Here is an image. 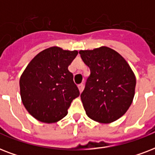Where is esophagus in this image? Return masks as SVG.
<instances>
[{"label":"esophagus","instance_id":"obj_1","mask_svg":"<svg viewBox=\"0 0 155 155\" xmlns=\"http://www.w3.org/2000/svg\"><path fill=\"white\" fill-rule=\"evenodd\" d=\"M78 88H79L80 92H82L83 89H84V85H83V84H80L78 85Z\"/></svg>","mask_w":155,"mask_h":155}]
</instances>
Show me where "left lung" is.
I'll return each mask as SVG.
<instances>
[{
  "mask_svg": "<svg viewBox=\"0 0 155 155\" xmlns=\"http://www.w3.org/2000/svg\"><path fill=\"white\" fill-rule=\"evenodd\" d=\"M79 53L91 71L80 95L86 114L99 123L115 121L132 104L136 86L134 73L125 58L109 47Z\"/></svg>",
  "mask_w": 155,
  "mask_h": 155,
  "instance_id": "obj_1",
  "label": "left lung"
}]
</instances>
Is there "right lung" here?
<instances>
[{
    "mask_svg": "<svg viewBox=\"0 0 155 155\" xmlns=\"http://www.w3.org/2000/svg\"><path fill=\"white\" fill-rule=\"evenodd\" d=\"M77 51L51 47L30 61L19 80L20 95L28 113L41 122L51 124L68 114L80 91L68 71Z\"/></svg>",
    "mask_w": 155,
    "mask_h": 155,
    "instance_id": "obj_1",
    "label": "right lung"
}]
</instances>
